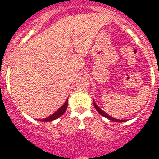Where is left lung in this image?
Here are the masks:
<instances>
[{
	"mask_svg": "<svg viewBox=\"0 0 159 159\" xmlns=\"http://www.w3.org/2000/svg\"><path fill=\"white\" fill-rule=\"evenodd\" d=\"M93 104H94V107H95L96 110L98 112V113L102 115V116H103V117H107V118H108L109 120H112L113 122H119V123H122V122H125V120H120V119H116V118H113V117H110L109 115H107L105 112H103L101 108H99V107L95 103V102H93Z\"/></svg>",
	"mask_w": 159,
	"mask_h": 159,
	"instance_id": "8db88e82",
	"label": "left lung"
}]
</instances>
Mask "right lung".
Masks as SVG:
<instances>
[{
    "label": "right lung",
    "instance_id": "add662e5",
    "mask_svg": "<svg viewBox=\"0 0 159 159\" xmlns=\"http://www.w3.org/2000/svg\"><path fill=\"white\" fill-rule=\"evenodd\" d=\"M66 107H67V100H66V102H65V103H64L62 106L60 108L58 109L57 112H54L52 115H51L50 117H46V118H44V119H42L41 121H42V122H51V121H53V120L57 119V118H58L59 117H61V115L63 114L64 112H66Z\"/></svg>",
    "mask_w": 159,
    "mask_h": 159
}]
</instances>
